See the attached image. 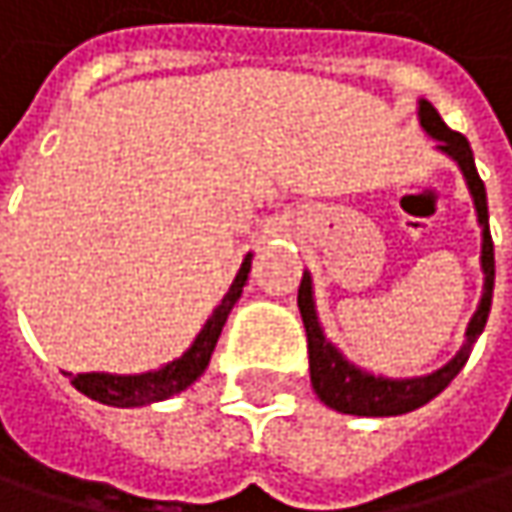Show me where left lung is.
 <instances>
[{
  "instance_id": "left-lung-1",
  "label": "left lung",
  "mask_w": 512,
  "mask_h": 512,
  "mask_svg": "<svg viewBox=\"0 0 512 512\" xmlns=\"http://www.w3.org/2000/svg\"><path fill=\"white\" fill-rule=\"evenodd\" d=\"M419 119L422 128L440 140V149L445 155H451L460 163L472 199H475V210H478V222L484 228V246H481V266H484V296L481 304L466 328V343L457 351L442 369L422 375V378H375L357 366H351L349 360L334 349L316 319L313 310V296H310V275H302V287H299V310H302L304 331H307V357H310V384L313 393L319 395L328 407L340 410V413H351V416H398V413H410L422 404H428L434 395H440L454 375L466 366L469 351L475 346V340L481 337L484 325H487L489 304H492V284H495V252H492V237H489V213H487V187L475 169V158H472V146L460 131H451L437 108L431 102H419Z\"/></svg>"
}]
</instances>
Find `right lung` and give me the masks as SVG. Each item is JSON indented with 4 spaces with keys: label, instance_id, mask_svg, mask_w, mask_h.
<instances>
[{
    "label": "right lung",
    "instance_id": "add662e5",
    "mask_svg": "<svg viewBox=\"0 0 512 512\" xmlns=\"http://www.w3.org/2000/svg\"><path fill=\"white\" fill-rule=\"evenodd\" d=\"M249 269H252V255H246L231 290L225 293V299L219 307L210 313L208 325L199 331L196 343L184 351L178 360L166 363L155 372H143V375H105V372H87V375H72V387L78 393H84L93 401L111 404V407H137V404H152L163 401L169 395L187 390L210 363V354L216 349V340L222 334V325L231 313L234 302L240 299L246 281H249Z\"/></svg>",
    "mask_w": 512,
    "mask_h": 512
}]
</instances>
